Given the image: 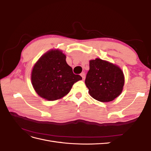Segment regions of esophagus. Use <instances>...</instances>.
<instances>
[{"mask_svg": "<svg viewBox=\"0 0 151 151\" xmlns=\"http://www.w3.org/2000/svg\"><path fill=\"white\" fill-rule=\"evenodd\" d=\"M81 76L82 77H83V79L84 80V79H85V73L84 72H82L81 74Z\"/></svg>", "mask_w": 151, "mask_h": 151, "instance_id": "1", "label": "esophagus"}]
</instances>
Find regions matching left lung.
I'll use <instances>...</instances> for the list:
<instances>
[{"instance_id":"left-lung-1","label":"left lung","mask_w":151,"mask_h":151,"mask_svg":"<svg viewBox=\"0 0 151 151\" xmlns=\"http://www.w3.org/2000/svg\"><path fill=\"white\" fill-rule=\"evenodd\" d=\"M124 83V74L118 65L98 58L89 61L85 84L90 96L96 100L113 101L121 94Z\"/></svg>"}]
</instances>
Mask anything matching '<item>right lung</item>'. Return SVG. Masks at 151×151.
Here are the masks:
<instances>
[{
    "instance_id": "1",
    "label": "right lung",
    "mask_w": 151,
    "mask_h": 151,
    "mask_svg": "<svg viewBox=\"0 0 151 151\" xmlns=\"http://www.w3.org/2000/svg\"><path fill=\"white\" fill-rule=\"evenodd\" d=\"M62 50L52 49L35 63L31 71V84L36 93L48 101L64 97L76 82L82 80L66 62Z\"/></svg>"
}]
</instances>
